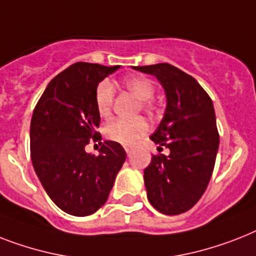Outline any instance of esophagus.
Segmentation results:
<instances>
[{"mask_svg": "<svg viewBox=\"0 0 256 256\" xmlns=\"http://www.w3.org/2000/svg\"><path fill=\"white\" fill-rule=\"evenodd\" d=\"M126 154H128V156H130V155H132V148H130V147H126Z\"/></svg>", "mask_w": 256, "mask_h": 256, "instance_id": "1", "label": "esophagus"}]
</instances>
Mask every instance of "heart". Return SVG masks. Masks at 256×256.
Here are the masks:
<instances>
[{
    "mask_svg": "<svg viewBox=\"0 0 256 256\" xmlns=\"http://www.w3.org/2000/svg\"><path fill=\"white\" fill-rule=\"evenodd\" d=\"M124 86L136 97L142 100L143 105L148 106L150 100L155 93L154 82L144 76H128L124 78ZM96 108L101 116H109L114 101V88L109 80L101 81L96 88ZM148 124L144 118L124 120L117 118L106 124L105 134L113 142L121 143L124 146H132L139 138L148 132Z\"/></svg>",
    "mask_w": 256,
    "mask_h": 256,
    "instance_id": "1",
    "label": "heart"
}]
</instances>
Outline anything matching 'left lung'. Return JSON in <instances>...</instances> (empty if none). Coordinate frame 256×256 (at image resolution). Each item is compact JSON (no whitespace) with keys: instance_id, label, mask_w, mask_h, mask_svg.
Returning <instances> with one entry per match:
<instances>
[{"instance_id":"obj_1","label":"left lung","mask_w":256,"mask_h":256,"mask_svg":"<svg viewBox=\"0 0 256 256\" xmlns=\"http://www.w3.org/2000/svg\"><path fill=\"white\" fill-rule=\"evenodd\" d=\"M159 80L167 108L150 138L170 155H152L144 170L147 198L163 214L189 210L200 200L213 174L218 135L210 97L196 78L168 63L134 67Z\"/></svg>"}]
</instances>
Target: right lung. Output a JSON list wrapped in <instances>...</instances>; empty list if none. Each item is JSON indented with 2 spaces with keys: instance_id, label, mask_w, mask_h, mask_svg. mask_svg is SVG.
<instances>
[{
  "instance_id": "obj_1",
  "label": "right lung",
  "mask_w": 256,
  "mask_h": 256,
  "mask_svg": "<svg viewBox=\"0 0 256 256\" xmlns=\"http://www.w3.org/2000/svg\"><path fill=\"white\" fill-rule=\"evenodd\" d=\"M120 66L74 63L50 81L34 109L30 126L31 162L50 198L76 217L93 214L106 202L126 159L124 147L105 140L100 155L85 151L100 113L96 88Z\"/></svg>"
}]
</instances>
